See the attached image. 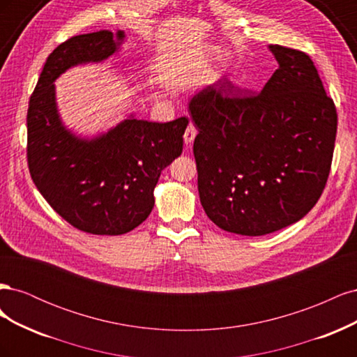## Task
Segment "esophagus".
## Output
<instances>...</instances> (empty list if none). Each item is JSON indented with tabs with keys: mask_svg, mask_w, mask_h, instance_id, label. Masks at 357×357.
<instances>
[{
	"mask_svg": "<svg viewBox=\"0 0 357 357\" xmlns=\"http://www.w3.org/2000/svg\"><path fill=\"white\" fill-rule=\"evenodd\" d=\"M197 134H198V131H197V128L193 126L192 123L186 128V132H185V144L186 146H190L192 143H193V139H195V137H197Z\"/></svg>",
	"mask_w": 357,
	"mask_h": 357,
	"instance_id": "34e87169",
	"label": "esophagus"
}]
</instances>
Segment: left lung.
I'll use <instances>...</instances> for the list:
<instances>
[{
    "label": "left lung",
    "mask_w": 357,
    "mask_h": 357,
    "mask_svg": "<svg viewBox=\"0 0 357 357\" xmlns=\"http://www.w3.org/2000/svg\"><path fill=\"white\" fill-rule=\"evenodd\" d=\"M268 49L278 68L259 95L234 98L225 82L189 101L202 208L220 229L247 236L283 229L314 207L337 137L335 104L310 56Z\"/></svg>",
    "instance_id": "8db88e82"
}]
</instances>
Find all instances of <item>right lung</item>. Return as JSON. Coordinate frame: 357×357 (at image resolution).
Masks as SVG:
<instances>
[{"label":"right lung","mask_w":357,"mask_h":357,"mask_svg":"<svg viewBox=\"0 0 357 357\" xmlns=\"http://www.w3.org/2000/svg\"><path fill=\"white\" fill-rule=\"evenodd\" d=\"M119 29L75 36L53 50L31 95L26 116L32 181L62 219L93 235H122L142 225L155 205L160 172L181 155L189 119L139 121L134 113L93 137L63 123L55 82L83 63H100L121 50Z\"/></svg>","instance_id":"add662e5"}]
</instances>
